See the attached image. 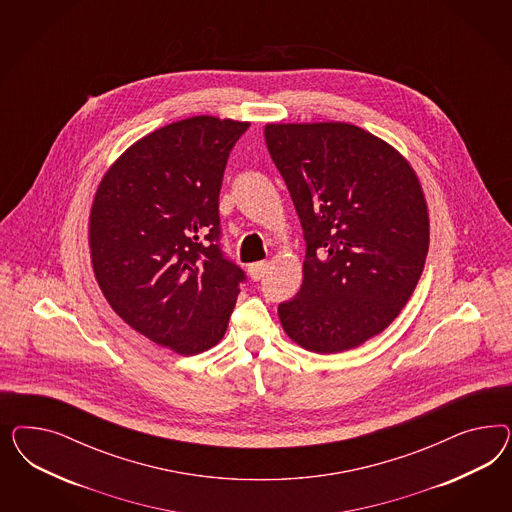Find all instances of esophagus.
<instances>
[{"label": "esophagus", "instance_id": "1", "mask_svg": "<svg viewBox=\"0 0 512 512\" xmlns=\"http://www.w3.org/2000/svg\"><path fill=\"white\" fill-rule=\"evenodd\" d=\"M266 268H268V264L264 263V261H259V263L249 264L248 272L249 276L253 281H259V279L264 278V274H266Z\"/></svg>", "mask_w": 512, "mask_h": 512}]
</instances>
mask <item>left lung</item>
<instances>
[{
	"label": "left lung",
	"mask_w": 512,
	"mask_h": 512,
	"mask_svg": "<svg viewBox=\"0 0 512 512\" xmlns=\"http://www.w3.org/2000/svg\"><path fill=\"white\" fill-rule=\"evenodd\" d=\"M264 139L300 217L306 259L283 330L330 355L383 332L419 283L430 244L419 178L385 140L343 122L268 124Z\"/></svg>",
	"instance_id": "obj_1"
}]
</instances>
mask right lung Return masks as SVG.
I'll use <instances>...</instances> for the list:
<instances>
[{"label": "right lung", "mask_w": 512, "mask_h": 512, "mask_svg": "<svg viewBox=\"0 0 512 512\" xmlns=\"http://www.w3.org/2000/svg\"><path fill=\"white\" fill-rule=\"evenodd\" d=\"M248 122L193 116L120 155L90 214L93 274L127 325L180 355L225 336L246 274L219 248V189Z\"/></svg>", "instance_id": "add662e5"}]
</instances>
